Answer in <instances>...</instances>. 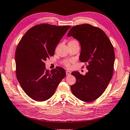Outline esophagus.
<instances>
[{
	"mask_svg": "<svg viewBox=\"0 0 130 130\" xmlns=\"http://www.w3.org/2000/svg\"><path fill=\"white\" fill-rule=\"evenodd\" d=\"M66 74L67 75H70L71 74V72H70V71H66Z\"/></svg>",
	"mask_w": 130,
	"mask_h": 130,
	"instance_id": "34e87169",
	"label": "esophagus"
}]
</instances>
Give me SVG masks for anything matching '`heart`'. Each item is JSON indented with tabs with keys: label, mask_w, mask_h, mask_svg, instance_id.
<instances>
[{
	"label": "heart",
	"mask_w": 130,
	"mask_h": 130,
	"mask_svg": "<svg viewBox=\"0 0 130 130\" xmlns=\"http://www.w3.org/2000/svg\"><path fill=\"white\" fill-rule=\"evenodd\" d=\"M72 43H78V41L74 39H72L70 40L68 44H72ZM73 61V60H67L64 62V65L67 67H71V63Z\"/></svg>",
	"instance_id": "1"
}]
</instances>
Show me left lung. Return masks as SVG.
Returning <instances> with one entry per match:
<instances>
[{"label":"left lung","instance_id":"8db88e82","mask_svg":"<svg viewBox=\"0 0 130 130\" xmlns=\"http://www.w3.org/2000/svg\"><path fill=\"white\" fill-rule=\"evenodd\" d=\"M71 36L81 45L79 59L88 70L85 75L79 72L72 73L76 78L71 87L72 92L79 100L90 102L103 93L113 76V46L102 30L89 24L73 27L68 33V37Z\"/></svg>","mask_w":130,"mask_h":130}]
</instances>
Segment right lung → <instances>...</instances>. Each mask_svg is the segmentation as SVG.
I'll return each mask as SVG.
<instances>
[{
    "label": "right lung",
    "mask_w": 130,
    "mask_h": 130,
    "mask_svg": "<svg viewBox=\"0 0 130 130\" xmlns=\"http://www.w3.org/2000/svg\"><path fill=\"white\" fill-rule=\"evenodd\" d=\"M70 26L43 23L24 34L15 53L17 79L28 96L34 101H46L55 92L66 73L60 67L45 69L44 62L54 55L57 44Z\"/></svg>",
    "instance_id": "add662e5"
}]
</instances>
